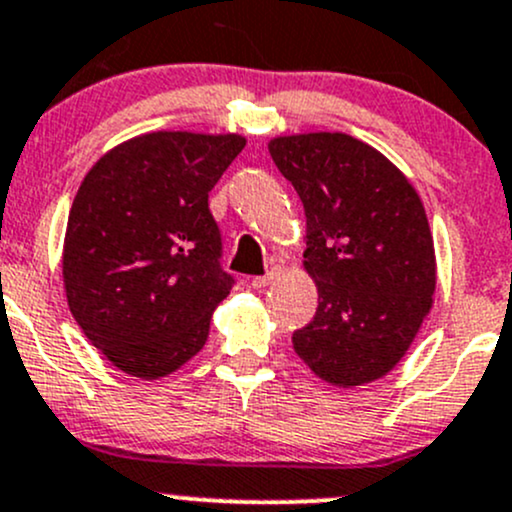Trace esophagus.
Segmentation results:
<instances>
[{"label":"esophagus","instance_id":"1","mask_svg":"<svg viewBox=\"0 0 512 512\" xmlns=\"http://www.w3.org/2000/svg\"><path fill=\"white\" fill-rule=\"evenodd\" d=\"M279 277H282V269L272 267L265 274V277H255V279H252V286H255V289H265V286H269V284L274 282V279H279Z\"/></svg>","mask_w":512,"mask_h":512}]
</instances>
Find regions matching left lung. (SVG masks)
Listing matches in <instances>:
<instances>
[{"label": "left lung", "instance_id": "obj_1", "mask_svg": "<svg viewBox=\"0 0 512 512\" xmlns=\"http://www.w3.org/2000/svg\"><path fill=\"white\" fill-rule=\"evenodd\" d=\"M269 155L306 211L303 267L316 316L294 350L342 389L389 374L435 294V247L423 201L379 150L345 133L269 140Z\"/></svg>", "mask_w": 512, "mask_h": 512}]
</instances>
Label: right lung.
Listing matches in <instances>:
<instances>
[{
	"label": "right lung",
	"mask_w": 512,
	"mask_h": 512,
	"mask_svg": "<svg viewBox=\"0 0 512 512\" xmlns=\"http://www.w3.org/2000/svg\"><path fill=\"white\" fill-rule=\"evenodd\" d=\"M245 138L145 133L109 150L80 184L67 218V306L121 372L160 379L209 338L233 289L209 192Z\"/></svg>",
	"instance_id": "obj_1"
}]
</instances>
